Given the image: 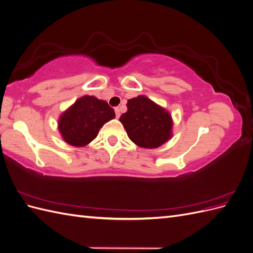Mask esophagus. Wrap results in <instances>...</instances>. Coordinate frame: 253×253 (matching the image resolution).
Instances as JSON below:
<instances>
[{"mask_svg": "<svg viewBox=\"0 0 253 253\" xmlns=\"http://www.w3.org/2000/svg\"><path fill=\"white\" fill-rule=\"evenodd\" d=\"M115 114H116V118H119V117H120L119 108H115Z\"/></svg>", "mask_w": 253, "mask_h": 253, "instance_id": "1", "label": "esophagus"}]
</instances>
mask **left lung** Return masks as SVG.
<instances>
[{
  "instance_id": "left-lung-1",
  "label": "left lung",
  "mask_w": 253,
  "mask_h": 253,
  "mask_svg": "<svg viewBox=\"0 0 253 253\" xmlns=\"http://www.w3.org/2000/svg\"><path fill=\"white\" fill-rule=\"evenodd\" d=\"M126 106L119 120L135 144L155 149L171 139L173 120L167 110L145 96L129 99Z\"/></svg>"
}]
</instances>
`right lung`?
Here are the masks:
<instances>
[{
  "instance_id": "right-lung-1",
  "label": "right lung",
  "mask_w": 253,
  "mask_h": 253,
  "mask_svg": "<svg viewBox=\"0 0 253 253\" xmlns=\"http://www.w3.org/2000/svg\"><path fill=\"white\" fill-rule=\"evenodd\" d=\"M115 118V112L104 100L83 96L61 115L58 128L65 142L84 147L94 140L105 122Z\"/></svg>"
}]
</instances>
